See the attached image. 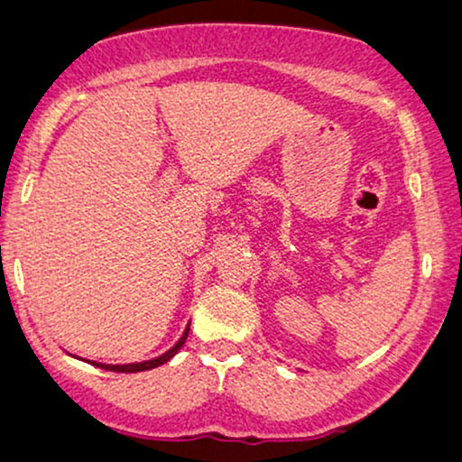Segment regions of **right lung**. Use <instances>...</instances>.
I'll list each match as a JSON object with an SVG mask.
<instances>
[{
    "label": "right lung",
    "mask_w": 462,
    "mask_h": 462,
    "mask_svg": "<svg viewBox=\"0 0 462 462\" xmlns=\"http://www.w3.org/2000/svg\"><path fill=\"white\" fill-rule=\"evenodd\" d=\"M188 332H190V323H188V326H186L184 334H181V338L178 340V343L171 346L169 351H164L162 356L153 357V360L136 362V364H100V362H89V364H94V366L105 368V370H113V373H141V370H152V368H156V366H162L164 362H169L171 357H173L175 353H178L181 346H184L186 338H188Z\"/></svg>",
    "instance_id": "1"
}]
</instances>
